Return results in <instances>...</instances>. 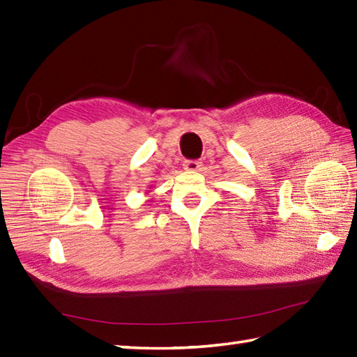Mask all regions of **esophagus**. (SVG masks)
<instances>
[{
  "label": "esophagus",
  "mask_w": 357,
  "mask_h": 357,
  "mask_svg": "<svg viewBox=\"0 0 357 357\" xmlns=\"http://www.w3.org/2000/svg\"><path fill=\"white\" fill-rule=\"evenodd\" d=\"M201 162L199 161H195V159H188V161L184 162V169L187 172H198L201 170Z\"/></svg>",
  "instance_id": "esophagus-1"
}]
</instances>
